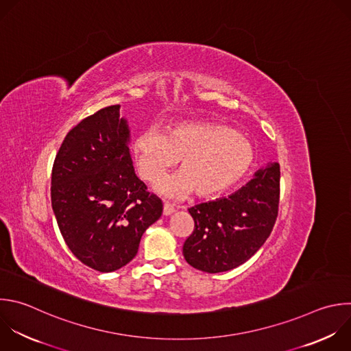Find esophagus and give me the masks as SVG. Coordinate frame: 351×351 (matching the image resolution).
<instances>
[{
    "label": "esophagus",
    "mask_w": 351,
    "mask_h": 351,
    "mask_svg": "<svg viewBox=\"0 0 351 351\" xmlns=\"http://www.w3.org/2000/svg\"><path fill=\"white\" fill-rule=\"evenodd\" d=\"M173 212H175V206H173L172 204H169V202H165V204H164L162 213H164L165 216H168V215H172Z\"/></svg>",
    "instance_id": "1"
}]
</instances>
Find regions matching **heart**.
<instances>
[{"label": "heart", "instance_id": "heart-1", "mask_svg": "<svg viewBox=\"0 0 351 351\" xmlns=\"http://www.w3.org/2000/svg\"><path fill=\"white\" fill-rule=\"evenodd\" d=\"M141 176L154 183L178 160L180 172L164 179L158 191L165 195H216L234 186L248 172L254 149L241 135L210 123H180L161 134L150 130L134 141Z\"/></svg>", "mask_w": 351, "mask_h": 351}]
</instances>
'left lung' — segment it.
Listing matches in <instances>:
<instances>
[{
  "instance_id": "8db88e82",
  "label": "left lung",
  "mask_w": 351,
  "mask_h": 351,
  "mask_svg": "<svg viewBox=\"0 0 351 351\" xmlns=\"http://www.w3.org/2000/svg\"><path fill=\"white\" fill-rule=\"evenodd\" d=\"M280 202V164L256 171L236 193L191 206L194 230L183 244L186 262L205 273L236 269L252 258L274 227Z\"/></svg>"
}]
</instances>
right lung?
Wrapping results in <instances>:
<instances>
[{
    "mask_svg": "<svg viewBox=\"0 0 351 351\" xmlns=\"http://www.w3.org/2000/svg\"><path fill=\"white\" fill-rule=\"evenodd\" d=\"M130 128L120 104L100 108L64 138L52 168L51 201L74 256L100 273L119 270L138 254L162 202L136 176Z\"/></svg>",
    "mask_w": 351,
    "mask_h": 351,
    "instance_id": "1",
    "label": "right lung"
}]
</instances>
